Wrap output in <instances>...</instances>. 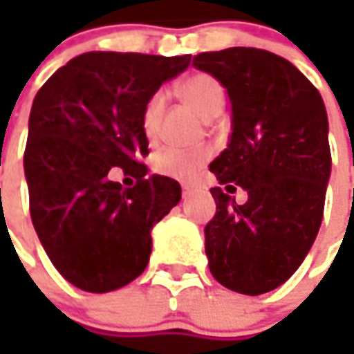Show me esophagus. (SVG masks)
<instances>
[{
    "label": "esophagus",
    "instance_id": "1",
    "mask_svg": "<svg viewBox=\"0 0 354 354\" xmlns=\"http://www.w3.org/2000/svg\"><path fill=\"white\" fill-rule=\"evenodd\" d=\"M191 191H193V185H183V195H185V197H187V195H189Z\"/></svg>",
    "mask_w": 354,
    "mask_h": 354
}]
</instances>
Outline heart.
Instances as JSON below:
<instances>
[{
	"mask_svg": "<svg viewBox=\"0 0 354 354\" xmlns=\"http://www.w3.org/2000/svg\"><path fill=\"white\" fill-rule=\"evenodd\" d=\"M177 90L185 102L205 120H212L216 114H221L225 106V88L209 73H195V75L187 76L177 86ZM163 112H165L163 92L151 94L142 110V131L147 140L157 138ZM209 157H211V151L207 147H195V149L169 147L157 153L156 171L159 175H165L171 179L187 181L197 175L201 167L209 161Z\"/></svg>",
	"mask_w": 354,
	"mask_h": 354,
	"instance_id": "heart-1",
	"label": "heart"
}]
</instances>
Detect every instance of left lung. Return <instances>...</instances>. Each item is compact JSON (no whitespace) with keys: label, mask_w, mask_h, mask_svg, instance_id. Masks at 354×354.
<instances>
[{"label":"left lung","mask_w":354,"mask_h":354,"mask_svg":"<svg viewBox=\"0 0 354 354\" xmlns=\"http://www.w3.org/2000/svg\"><path fill=\"white\" fill-rule=\"evenodd\" d=\"M232 104L230 143L211 163L226 191L242 187L244 205L212 187L216 214L205 226L212 278L232 292L260 295L279 288L306 260L319 232L331 175L327 110L292 62L264 48L201 53Z\"/></svg>","instance_id":"left-lung-1"}]
</instances>
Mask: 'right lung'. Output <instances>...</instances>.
Instances as JSON below:
<instances>
[{
  "mask_svg": "<svg viewBox=\"0 0 354 354\" xmlns=\"http://www.w3.org/2000/svg\"><path fill=\"white\" fill-rule=\"evenodd\" d=\"M189 62L191 55L84 53L35 96L23 156L31 221L53 266L84 292H114L138 278L151 228L181 201L175 179L145 177L142 110ZM114 167L136 185L112 182Z\"/></svg>",
  "mask_w": 354,
  "mask_h": 354,
  "instance_id": "1",
  "label": "right lung"
}]
</instances>
